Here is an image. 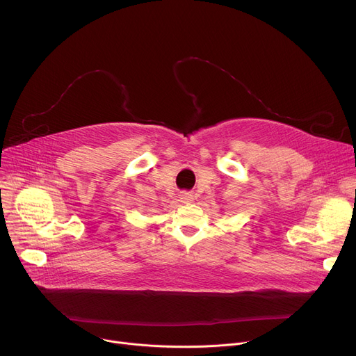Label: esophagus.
<instances>
[{
  "label": "esophagus",
  "instance_id": "obj_1",
  "mask_svg": "<svg viewBox=\"0 0 356 356\" xmlns=\"http://www.w3.org/2000/svg\"><path fill=\"white\" fill-rule=\"evenodd\" d=\"M180 198H181V201H183V202H188V201H191L193 195H191L190 193H183V194L180 195Z\"/></svg>",
  "mask_w": 356,
  "mask_h": 356
}]
</instances>
